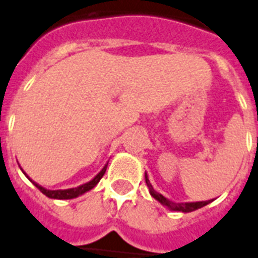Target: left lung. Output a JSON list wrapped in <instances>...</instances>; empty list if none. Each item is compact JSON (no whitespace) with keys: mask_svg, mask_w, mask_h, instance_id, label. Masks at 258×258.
Segmentation results:
<instances>
[{"mask_svg":"<svg viewBox=\"0 0 258 258\" xmlns=\"http://www.w3.org/2000/svg\"><path fill=\"white\" fill-rule=\"evenodd\" d=\"M145 178H146V183H147V187H149V191L150 194L153 196V198L158 201V202H161L163 206H166L167 209L170 210H174V212H182V213H190V212H194L197 209H201L206 206L208 204H210L213 200L210 201H201V202H184V204H176V202H172L170 201L169 198H166L163 197L162 194L157 191V190H154L153 184L150 183V179H149V175L145 174Z\"/></svg>","mask_w":258,"mask_h":258,"instance_id":"obj_1","label":"left lung"}]
</instances>
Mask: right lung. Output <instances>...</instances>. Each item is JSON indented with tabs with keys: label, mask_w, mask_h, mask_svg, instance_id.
<instances>
[{
	"label": "right lung",
	"mask_w": 258,
	"mask_h": 258,
	"mask_svg": "<svg viewBox=\"0 0 258 258\" xmlns=\"http://www.w3.org/2000/svg\"><path fill=\"white\" fill-rule=\"evenodd\" d=\"M107 165H108V163H107ZM107 165H105L104 167L100 170V172H99V174H97V175L95 176L93 179L89 180V182H87V183H84V184H80V186H78V187L66 188V190H48V188L42 187L41 184L36 183L34 180L30 179L25 171H22V172H24V174L26 175V178H28V179H29L30 182H32V183H33L34 186H36V187H37L38 190L42 192V194H45L48 198H53V200H72V198H78L79 196H83L84 192L89 191V190H92V188L95 187L97 183H99V180L103 178V175H104L105 170H107Z\"/></svg>",
	"instance_id": "obj_1"
}]
</instances>
